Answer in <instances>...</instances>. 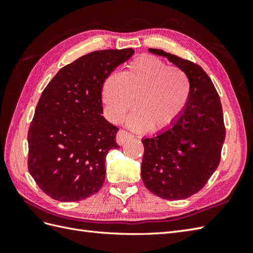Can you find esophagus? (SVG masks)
Listing matches in <instances>:
<instances>
[{
    "mask_svg": "<svg viewBox=\"0 0 253 253\" xmlns=\"http://www.w3.org/2000/svg\"><path fill=\"white\" fill-rule=\"evenodd\" d=\"M131 138H132L131 133L121 129L116 135V142L120 144V146H122V144H124L127 140H129V139H131Z\"/></svg>",
    "mask_w": 253,
    "mask_h": 253,
    "instance_id": "esophagus-1",
    "label": "esophagus"
}]
</instances>
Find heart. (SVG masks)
<instances>
[{"instance_id":"b5f03b06","label":"heart","mask_w":253,"mask_h":253,"mask_svg":"<svg viewBox=\"0 0 253 253\" xmlns=\"http://www.w3.org/2000/svg\"><path fill=\"white\" fill-rule=\"evenodd\" d=\"M191 94V84L182 69L153 55L143 54L128 64L121 75L111 74L102 84L101 95L109 120L118 124L128 118L132 129L165 130L179 120Z\"/></svg>"}]
</instances>
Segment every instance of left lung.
I'll return each instance as SVG.
<instances>
[{"mask_svg":"<svg viewBox=\"0 0 253 253\" xmlns=\"http://www.w3.org/2000/svg\"><path fill=\"white\" fill-rule=\"evenodd\" d=\"M149 52L182 69L190 79L191 94L173 126L141 140V177L153 195L182 200L201 190L219 164L225 140L221 100L212 80L197 64L163 50Z\"/></svg>","mask_w":253,"mask_h":253,"instance_id":"left-lung-1","label":"left lung"}]
</instances>
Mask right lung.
Instances as JSON below:
<instances>
[{"instance_id":"obj_1","label":"right lung","mask_w":253,"mask_h":253,"mask_svg":"<svg viewBox=\"0 0 253 253\" xmlns=\"http://www.w3.org/2000/svg\"><path fill=\"white\" fill-rule=\"evenodd\" d=\"M132 49L94 51L60 69L42 92L28 131V169L41 190L62 202L98 192L118 128L107 122L102 84Z\"/></svg>"}]
</instances>
